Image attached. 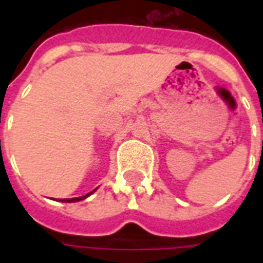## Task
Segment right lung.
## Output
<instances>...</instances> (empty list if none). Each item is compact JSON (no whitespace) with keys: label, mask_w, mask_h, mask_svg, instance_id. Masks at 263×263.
Here are the masks:
<instances>
[{"label":"right lung","mask_w":263,"mask_h":263,"mask_svg":"<svg viewBox=\"0 0 263 263\" xmlns=\"http://www.w3.org/2000/svg\"><path fill=\"white\" fill-rule=\"evenodd\" d=\"M95 191H97V188H95V190H92L91 192H88V194H86V195L79 196V198H68V199H59V200H60V202H68V203H71V202H79V200L86 199L87 196H90L91 194H92V192H95Z\"/></svg>","instance_id":"obj_1"}]
</instances>
